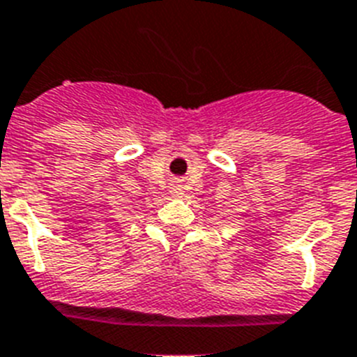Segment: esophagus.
Listing matches in <instances>:
<instances>
[{"label":"esophagus","mask_w":357,"mask_h":357,"mask_svg":"<svg viewBox=\"0 0 357 357\" xmlns=\"http://www.w3.org/2000/svg\"><path fill=\"white\" fill-rule=\"evenodd\" d=\"M170 192L174 194V196H179V194L183 192V188H181V185L176 181V183H172V187H170Z\"/></svg>","instance_id":"1"}]
</instances>
